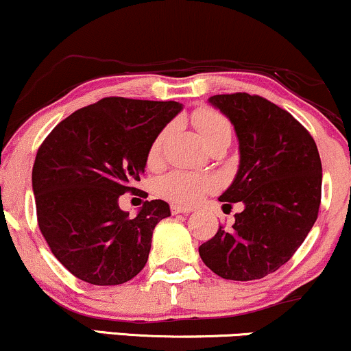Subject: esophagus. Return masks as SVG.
Here are the masks:
<instances>
[{"label": "esophagus", "instance_id": "obj_1", "mask_svg": "<svg viewBox=\"0 0 351 351\" xmlns=\"http://www.w3.org/2000/svg\"><path fill=\"white\" fill-rule=\"evenodd\" d=\"M171 212L177 215V213H191L192 208L191 207H184V205H177V204H172L171 205Z\"/></svg>", "mask_w": 351, "mask_h": 351}]
</instances>
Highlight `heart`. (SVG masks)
Masks as SVG:
<instances>
[{"instance_id":"b5f03b06","label":"heart","mask_w":351,"mask_h":351,"mask_svg":"<svg viewBox=\"0 0 351 351\" xmlns=\"http://www.w3.org/2000/svg\"><path fill=\"white\" fill-rule=\"evenodd\" d=\"M192 121L204 139L210 146L221 138H232V126L223 114L212 108H199L192 114ZM169 136V128L160 130L152 139L147 149V164L158 166L162 159V147ZM215 179L210 176L192 174L187 171H171L158 180V193L164 199L176 202L180 205L197 204L205 193L215 189Z\"/></svg>"}]
</instances>
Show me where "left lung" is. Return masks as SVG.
I'll return each instance as SVG.
<instances>
[{
	"label": "left lung",
	"mask_w": 351,
	"mask_h": 351,
	"mask_svg": "<svg viewBox=\"0 0 351 351\" xmlns=\"http://www.w3.org/2000/svg\"><path fill=\"white\" fill-rule=\"evenodd\" d=\"M232 121L240 141V167L220 195L232 208L241 202L230 228L200 245L202 261L232 281H253L278 271L314 226L322 197V162L311 133L259 95L208 98Z\"/></svg>",
	"instance_id": "obj_1"
}]
</instances>
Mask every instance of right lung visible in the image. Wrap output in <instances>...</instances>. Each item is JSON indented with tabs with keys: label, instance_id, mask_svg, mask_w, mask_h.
I'll return each instance as SVG.
<instances>
[{
	"label": "right lung",
	"instance_id": "1",
	"mask_svg": "<svg viewBox=\"0 0 351 351\" xmlns=\"http://www.w3.org/2000/svg\"><path fill=\"white\" fill-rule=\"evenodd\" d=\"M180 110L177 101L106 97L62 119L37 149V225L75 278L117 286L146 266L154 226L171 208L146 200L130 217L119 197L138 191L152 139Z\"/></svg>",
	"mask_w": 351,
	"mask_h": 351
}]
</instances>
